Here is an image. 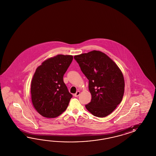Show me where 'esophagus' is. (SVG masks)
I'll return each mask as SVG.
<instances>
[{
  "mask_svg": "<svg viewBox=\"0 0 156 156\" xmlns=\"http://www.w3.org/2000/svg\"><path fill=\"white\" fill-rule=\"evenodd\" d=\"M80 91H77L76 94H74V96L75 97H78V96L80 95Z\"/></svg>",
  "mask_w": 156,
  "mask_h": 156,
  "instance_id": "1",
  "label": "esophagus"
}]
</instances>
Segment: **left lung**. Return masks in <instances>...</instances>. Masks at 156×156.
<instances>
[{
	"label": "left lung",
	"instance_id": "left-lung-1",
	"mask_svg": "<svg viewBox=\"0 0 156 156\" xmlns=\"http://www.w3.org/2000/svg\"><path fill=\"white\" fill-rule=\"evenodd\" d=\"M89 80L91 94L86 108L93 115L105 117L112 113L122 99L125 82L122 73L108 55L92 51L74 57Z\"/></svg>",
	"mask_w": 156,
	"mask_h": 156
}]
</instances>
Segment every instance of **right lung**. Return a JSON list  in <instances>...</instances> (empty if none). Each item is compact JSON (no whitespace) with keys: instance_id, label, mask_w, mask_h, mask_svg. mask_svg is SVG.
<instances>
[{"instance_id":"1","label":"right lung","mask_w":156,"mask_h":156,"mask_svg":"<svg viewBox=\"0 0 156 156\" xmlns=\"http://www.w3.org/2000/svg\"><path fill=\"white\" fill-rule=\"evenodd\" d=\"M72 55H58L43 62L36 69L31 81L34 107L46 118H55L67 109L73 97L63 82Z\"/></svg>"}]
</instances>
